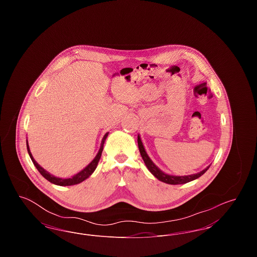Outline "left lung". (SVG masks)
Wrapping results in <instances>:
<instances>
[{
	"label": "left lung",
	"instance_id": "obj_1",
	"mask_svg": "<svg viewBox=\"0 0 257 257\" xmlns=\"http://www.w3.org/2000/svg\"><path fill=\"white\" fill-rule=\"evenodd\" d=\"M138 146L140 149V153L142 155V158L144 160L146 166H147L148 171H150L158 180L164 182V183L171 184V185H178V184H185L188 182H191L193 180H195L196 178L200 177L202 174H204L208 169L210 168V166H208L206 169H204L203 171H199L195 174H190V175H171L165 173L164 171H161L159 168L152 162V160L149 158V156L147 155L146 148L144 147V144L141 140L140 135H138Z\"/></svg>",
	"mask_w": 257,
	"mask_h": 257
}]
</instances>
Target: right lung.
<instances>
[{
  "mask_svg": "<svg viewBox=\"0 0 257 257\" xmlns=\"http://www.w3.org/2000/svg\"><path fill=\"white\" fill-rule=\"evenodd\" d=\"M108 135H109V132L106 133L105 136L103 137L102 142H101V146H100L99 151H98L95 158L92 160V161L86 166L85 169H83L80 172H78L77 174L73 175L71 178H60V177H56V176H54L53 174H51L48 171H45L41 166H39V165L37 164V161L34 159L33 155H32V153H31L30 147H29V144H28V140H27V149H28V153H29L31 159L33 161L34 165L36 166L37 171L40 172V174H41L45 179H47L51 183L58 185V186H72V185H76V184L83 182L84 180H86V178H88V177L93 173V171H95V169H96V167H97L98 162H99V160L101 158V154H102V151H103L104 144H105V141H106Z\"/></svg>",
  "mask_w": 257,
  "mask_h": 257,
  "instance_id": "obj_1",
  "label": "right lung"
}]
</instances>
